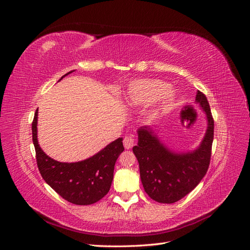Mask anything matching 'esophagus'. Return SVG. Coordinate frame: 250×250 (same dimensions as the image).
I'll list each match as a JSON object with an SVG mask.
<instances>
[{"label":"esophagus","mask_w":250,"mask_h":250,"mask_svg":"<svg viewBox=\"0 0 250 250\" xmlns=\"http://www.w3.org/2000/svg\"><path fill=\"white\" fill-rule=\"evenodd\" d=\"M135 143V139H134V135L133 134H129V135H126L123 140V144H124V147L126 149H130Z\"/></svg>","instance_id":"34e87169"}]
</instances>
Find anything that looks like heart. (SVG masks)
I'll list each match as a JSON object with an SVG mask.
<instances>
[{
    "label": "heart",
    "mask_w": 250,
    "mask_h": 250,
    "mask_svg": "<svg viewBox=\"0 0 250 250\" xmlns=\"http://www.w3.org/2000/svg\"><path fill=\"white\" fill-rule=\"evenodd\" d=\"M161 99L164 109L176 105V97L169 89V84L161 80L141 79L131 83L128 88V100L133 105H144Z\"/></svg>",
    "instance_id": "1"
}]
</instances>
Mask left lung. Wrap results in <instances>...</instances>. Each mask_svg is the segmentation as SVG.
Returning a JSON list of instances; mask_svg holds the SVG:
<instances>
[{
    "label": "left lung",
    "instance_id": "obj_1",
    "mask_svg": "<svg viewBox=\"0 0 250 250\" xmlns=\"http://www.w3.org/2000/svg\"><path fill=\"white\" fill-rule=\"evenodd\" d=\"M196 102L206 111L208 129L200 146L193 152H172L149 128L141 127L138 130L139 143L132 151L140 165L144 190L157 202L174 203L184 198L208 172L214 140V119L206 95L199 90Z\"/></svg>",
    "mask_w": 250,
    "mask_h": 250
}]
</instances>
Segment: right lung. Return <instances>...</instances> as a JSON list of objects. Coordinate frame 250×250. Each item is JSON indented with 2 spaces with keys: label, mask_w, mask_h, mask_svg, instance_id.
Returning <instances> with one entry per match:
<instances>
[{
  "label": "right lung",
  "mask_w": 250,
  "mask_h": 250,
  "mask_svg": "<svg viewBox=\"0 0 250 250\" xmlns=\"http://www.w3.org/2000/svg\"><path fill=\"white\" fill-rule=\"evenodd\" d=\"M37 110L32 122V141L37 167L44 181L63 199L77 206H88L102 199L109 191L116 162L124 151L122 139L113 141L100 152L85 161L60 163L52 160L39 145Z\"/></svg>",
  "instance_id": "add662e5"
}]
</instances>
